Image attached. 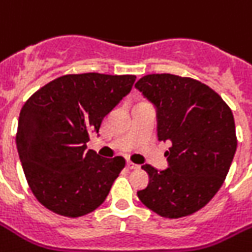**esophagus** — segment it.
<instances>
[{
	"instance_id": "1",
	"label": "esophagus",
	"mask_w": 252,
	"mask_h": 252,
	"mask_svg": "<svg viewBox=\"0 0 252 252\" xmlns=\"http://www.w3.org/2000/svg\"><path fill=\"white\" fill-rule=\"evenodd\" d=\"M126 166H127V168H130V170H136V168H139V165H136V163H134V162L131 161H127Z\"/></svg>"
}]
</instances>
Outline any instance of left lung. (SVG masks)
Segmentation results:
<instances>
[{
  "label": "left lung",
  "instance_id": "8db88e82",
  "mask_svg": "<svg viewBox=\"0 0 252 252\" xmlns=\"http://www.w3.org/2000/svg\"><path fill=\"white\" fill-rule=\"evenodd\" d=\"M135 87L156 108L158 140L171 141L167 168L151 165L149 184L138 197L156 214L176 219L211 201L233 161L237 149L233 113L209 86L189 77L148 74Z\"/></svg>",
  "mask_w": 252,
  "mask_h": 252
}]
</instances>
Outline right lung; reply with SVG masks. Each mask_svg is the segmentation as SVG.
<instances>
[{"mask_svg": "<svg viewBox=\"0 0 252 252\" xmlns=\"http://www.w3.org/2000/svg\"><path fill=\"white\" fill-rule=\"evenodd\" d=\"M135 80L131 74H66L41 87L24 104L16 148L29 188L46 209L78 218L105 201L125 158H103L87 151L86 143Z\"/></svg>", "mask_w": 252, "mask_h": 252, "instance_id": "obj_1", "label": "right lung"}]
</instances>
